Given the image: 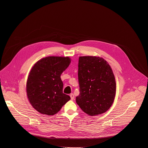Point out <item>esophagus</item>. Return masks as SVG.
<instances>
[{"label":"esophagus","instance_id":"34e87169","mask_svg":"<svg viewBox=\"0 0 148 148\" xmlns=\"http://www.w3.org/2000/svg\"><path fill=\"white\" fill-rule=\"evenodd\" d=\"M70 97H71V100H74V95H73V93H71V94H70Z\"/></svg>","mask_w":148,"mask_h":148}]
</instances>
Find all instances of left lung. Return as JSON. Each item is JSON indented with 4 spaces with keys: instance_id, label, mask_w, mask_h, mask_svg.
<instances>
[{
    "instance_id": "obj_1",
    "label": "left lung",
    "mask_w": 148,
    "mask_h": 148,
    "mask_svg": "<svg viewBox=\"0 0 148 148\" xmlns=\"http://www.w3.org/2000/svg\"><path fill=\"white\" fill-rule=\"evenodd\" d=\"M79 95L76 103L86 114H103L112 106L116 96L114 75L109 64L96 56L79 57L78 60Z\"/></svg>"
}]
</instances>
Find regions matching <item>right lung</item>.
Masks as SVG:
<instances>
[{
	"instance_id": "add662e5",
	"label": "right lung",
	"mask_w": 148,
	"mask_h": 148,
	"mask_svg": "<svg viewBox=\"0 0 148 148\" xmlns=\"http://www.w3.org/2000/svg\"><path fill=\"white\" fill-rule=\"evenodd\" d=\"M70 63L69 57L49 56L32 67L26 82V94L32 106L40 113L54 115L71 99L62 92L60 77Z\"/></svg>"
}]
</instances>
